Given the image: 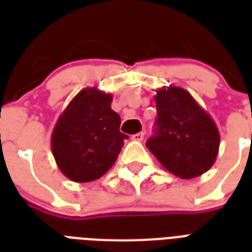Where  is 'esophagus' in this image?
<instances>
[{
    "mask_svg": "<svg viewBox=\"0 0 252 252\" xmlns=\"http://www.w3.org/2000/svg\"><path fill=\"white\" fill-rule=\"evenodd\" d=\"M142 138H144V132H138V133L132 136V140H133V141H142Z\"/></svg>",
    "mask_w": 252,
    "mask_h": 252,
    "instance_id": "obj_1",
    "label": "esophagus"
}]
</instances>
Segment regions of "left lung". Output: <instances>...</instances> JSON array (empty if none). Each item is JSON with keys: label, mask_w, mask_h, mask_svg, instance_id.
Wrapping results in <instances>:
<instances>
[{"label": "left lung", "mask_w": 252, "mask_h": 252, "mask_svg": "<svg viewBox=\"0 0 252 252\" xmlns=\"http://www.w3.org/2000/svg\"><path fill=\"white\" fill-rule=\"evenodd\" d=\"M156 132L148 149L162 166L182 179H192L213 166L220 148L215 120L182 87L163 86L154 96Z\"/></svg>", "instance_id": "8db88e82"}]
</instances>
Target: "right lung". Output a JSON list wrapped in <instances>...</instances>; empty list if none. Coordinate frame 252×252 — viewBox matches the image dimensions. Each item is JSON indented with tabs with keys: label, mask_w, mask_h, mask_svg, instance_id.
<instances>
[{
	"label": "right lung",
	"mask_w": 252,
	"mask_h": 252,
	"mask_svg": "<svg viewBox=\"0 0 252 252\" xmlns=\"http://www.w3.org/2000/svg\"><path fill=\"white\" fill-rule=\"evenodd\" d=\"M112 95L87 87L60 115L51 137L57 166L66 178L85 183L99 179L114 165L128 138L120 116L111 108Z\"/></svg>",
	"instance_id": "right-lung-1"
}]
</instances>
